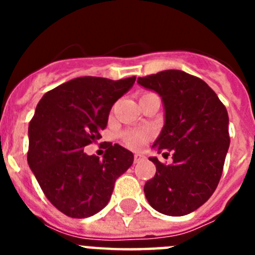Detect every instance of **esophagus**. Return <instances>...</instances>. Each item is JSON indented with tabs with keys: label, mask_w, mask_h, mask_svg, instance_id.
Instances as JSON below:
<instances>
[{
	"label": "esophagus",
	"mask_w": 255,
	"mask_h": 255,
	"mask_svg": "<svg viewBox=\"0 0 255 255\" xmlns=\"http://www.w3.org/2000/svg\"><path fill=\"white\" fill-rule=\"evenodd\" d=\"M141 159H144V155L143 154H134V162H135V163H138V162H140Z\"/></svg>",
	"instance_id": "34e87169"
}]
</instances>
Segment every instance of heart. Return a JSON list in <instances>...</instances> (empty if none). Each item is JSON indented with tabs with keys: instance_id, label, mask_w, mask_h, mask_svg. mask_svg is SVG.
Returning <instances> with one entry per match:
<instances>
[{
	"instance_id": "obj_1",
	"label": "heart",
	"mask_w": 255,
	"mask_h": 255,
	"mask_svg": "<svg viewBox=\"0 0 255 255\" xmlns=\"http://www.w3.org/2000/svg\"><path fill=\"white\" fill-rule=\"evenodd\" d=\"M153 136L152 130L149 129H139V130H126L121 134L123 141L126 147L131 149H141L144 144L147 143Z\"/></svg>"
}]
</instances>
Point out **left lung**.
I'll list each match as a JSON object with an SVG mask.
<instances>
[{
  "mask_svg": "<svg viewBox=\"0 0 255 255\" xmlns=\"http://www.w3.org/2000/svg\"><path fill=\"white\" fill-rule=\"evenodd\" d=\"M138 84L163 103L164 125L153 148L172 152L168 166L150 157L155 175L144 194L159 213L185 216L203 206L220 182L230 145L227 110L206 82L181 70L138 78Z\"/></svg>",
  "mask_w": 255,
  "mask_h": 255,
  "instance_id": "8db88e82",
  "label": "left lung"
}]
</instances>
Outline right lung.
I'll list each match as a JSON object with an SVG mask.
<instances>
[{
    "label": "right lung",
    "instance_id": "obj_1",
    "mask_svg": "<svg viewBox=\"0 0 255 255\" xmlns=\"http://www.w3.org/2000/svg\"><path fill=\"white\" fill-rule=\"evenodd\" d=\"M134 83L135 76H83L47 92L37 105L28 130V163L47 199L64 215L85 218L105 208L116 179L132 164V153L119 144H110L103 159L84 148L102 138L112 106Z\"/></svg>",
    "mask_w": 255,
    "mask_h": 255
}]
</instances>
